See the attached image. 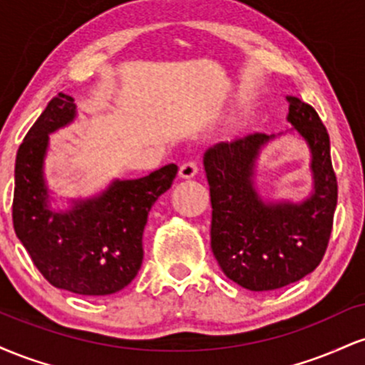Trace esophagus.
Returning a JSON list of instances; mask_svg holds the SVG:
<instances>
[{
  "label": "esophagus",
  "mask_w": 365,
  "mask_h": 365,
  "mask_svg": "<svg viewBox=\"0 0 365 365\" xmlns=\"http://www.w3.org/2000/svg\"><path fill=\"white\" fill-rule=\"evenodd\" d=\"M199 173V163L190 159V161H185L182 166H180L178 175L182 178H194L195 175Z\"/></svg>",
  "instance_id": "1"
}]
</instances>
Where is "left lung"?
Masks as SVG:
<instances>
[{"label": "left lung", "mask_w": 365, "mask_h": 365, "mask_svg": "<svg viewBox=\"0 0 365 365\" xmlns=\"http://www.w3.org/2000/svg\"><path fill=\"white\" fill-rule=\"evenodd\" d=\"M288 121L312 153L314 194L302 204H264L252 187L259 149L271 137L250 133L204 156L211 192V249L223 273L252 292L299 282L322 261L333 230L338 183L328 130L311 104L288 98Z\"/></svg>", "instance_id": "left-lung-1"}]
</instances>
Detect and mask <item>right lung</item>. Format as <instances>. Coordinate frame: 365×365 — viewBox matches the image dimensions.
I'll list each match as a JSON object with an SVG mask.
<instances>
[{"label": "right lung", "mask_w": 365, "mask_h": 365, "mask_svg": "<svg viewBox=\"0 0 365 365\" xmlns=\"http://www.w3.org/2000/svg\"><path fill=\"white\" fill-rule=\"evenodd\" d=\"M75 104L58 94L27 132L15 161L11 217L19 240L53 287L78 295L120 292L140 269L142 235L150 207L178 173L166 165L148 177L116 180L101 195L68 212L48 209L43 161L49 133L73 120Z\"/></svg>", "instance_id": "right-lung-1"}]
</instances>
